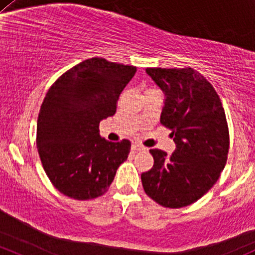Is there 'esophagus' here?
Instances as JSON below:
<instances>
[{
	"label": "esophagus",
	"instance_id": "34e87169",
	"mask_svg": "<svg viewBox=\"0 0 255 255\" xmlns=\"http://www.w3.org/2000/svg\"><path fill=\"white\" fill-rule=\"evenodd\" d=\"M132 150L135 151V152H138V151L145 150V147L142 146V145L138 144V142H133V144H132Z\"/></svg>",
	"mask_w": 255,
	"mask_h": 255
}]
</instances>
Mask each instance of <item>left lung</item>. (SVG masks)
<instances>
[{
    "mask_svg": "<svg viewBox=\"0 0 255 255\" xmlns=\"http://www.w3.org/2000/svg\"><path fill=\"white\" fill-rule=\"evenodd\" d=\"M163 92L161 123L172 130L174 152L150 150L153 167L141 174L145 192L168 208L196 202L217 183L229 152V129L220 98L196 70L149 68Z\"/></svg>",
    "mask_w": 255,
    "mask_h": 255,
    "instance_id": "8db88e82",
    "label": "left lung"
}]
</instances>
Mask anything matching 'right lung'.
I'll use <instances>...</instances> for the list:
<instances>
[{
    "label": "right lung",
    "mask_w": 255,
    "mask_h": 255,
    "mask_svg": "<svg viewBox=\"0 0 255 255\" xmlns=\"http://www.w3.org/2000/svg\"><path fill=\"white\" fill-rule=\"evenodd\" d=\"M135 71V66L92 58L68 70L47 92L36 144L44 172L61 194L81 201L102 196L127 159L130 141L102 138L99 123L116 113Z\"/></svg>",
    "instance_id": "obj_1"
}]
</instances>
